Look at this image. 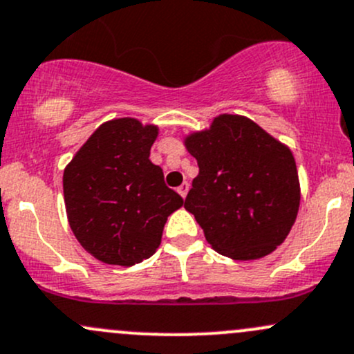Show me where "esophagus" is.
I'll return each instance as SVG.
<instances>
[{
  "instance_id": "obj_1",
  "label": "esophagus",
  "mask_w": 354,
  "mask_h": 354,
  "mask_svg": "<svg viewBox=\"0 0 354 354\" xmlns=\"http://www.w3.org/2000/svg\"><path fill=\"white\" fill-rule=\"evenodd\" d=\"M188 188H189V185L188 183H183V185H180V187H178V193H180L181 196H187L188 195Z\"/></svg>"
}]
</instances>
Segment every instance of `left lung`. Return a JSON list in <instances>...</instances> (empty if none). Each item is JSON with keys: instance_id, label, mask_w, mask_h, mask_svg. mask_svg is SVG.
Listing matches in <instances>:
<instances>
[{"instance_id": "obj_1", "label": "left lung", "mask_w": 354, "mask_h": 354, "mask_svg": "<svg viewBox=\"0 0 354 354\" xmlns=\"http://www.w3.org/2000/svg\"><path fill=\"white\" fill-rule=\"evenodd\" d=\"M198 176L185 198L218 254L249 261L288 236L300 205L292 151L241 115H218L210 129L185 139Z\"/></svg>"}]
</instances>
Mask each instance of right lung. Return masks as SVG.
Here are the masks:
<instances>
[{"label":"right lung","mask_w":354,"mask_h":354,"mask_svg":"<svg viewBox=\"0 0 354 354\" xmlns=\"http://www.w3.org/2000/svg\"><path fill=\"white\" fill-rule=\"evenodd\" d=\"M158 132L156 125L129 117L105 122L64 169L71 229L106 265L132 266L151 258L167 217L183 205L149 159Z\"/></svg>","instance_id":"add662e5"}]
</instances>
